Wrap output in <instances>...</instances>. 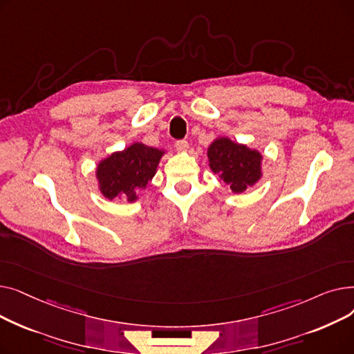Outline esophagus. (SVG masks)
<instances>
[{
    "instance_id": "esophagus-1",
    "label": "esophagus",
    "mask_w": 354,
    "mask_h": 354,
    "mask_svg": "<svg viewBox=\"0 0 354 354\" xmlns=\"http://www.w3.org/2000/svg\"><path fill=\"white\" fill-rule=\"evenodd\" d=\"M175 147H176L178 152H185L188 149V142L187 140H178L175 143Z\"/></svg>"
}]
</instances>
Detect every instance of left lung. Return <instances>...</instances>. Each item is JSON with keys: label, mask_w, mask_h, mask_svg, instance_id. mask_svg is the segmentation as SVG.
Here are the masks:
<instances>
[{"label": "left lung", "mask_w": 354, "mask_h": 354, "mask_svg": "<svg viewBox=\"0 0 354 354\" xmlns=\"http://www.w3.org/2000/svg\"><path fill=\"white\" fill-rule=\"evenodd\" d=\"M209 167L235 194L247 191L263 176V155L247 145L218 138L208 147Z\"/></svg>", "instance_id": "8db88e82"}]
</instances>
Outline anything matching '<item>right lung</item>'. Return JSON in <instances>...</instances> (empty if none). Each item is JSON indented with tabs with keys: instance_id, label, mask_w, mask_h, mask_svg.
Here are the masks:
<instances>
[{
	"instance_id": "add662e5",
	"label": "right lung",
	"mask_w": 354,
	"mask_h": 354,
	"mask_svg": "<svg viewBox=\"0 0 354 354\" xmlns=\"http://www.w3.org/2000/svg\"><path fill=\"white\" fill-rule=\"evenodd\" d=\"M165 151L135 142L122 152L100 160L96 169L99 189L107 199L135 202L156 174Z\"/></svg>"
}]
</instances>
